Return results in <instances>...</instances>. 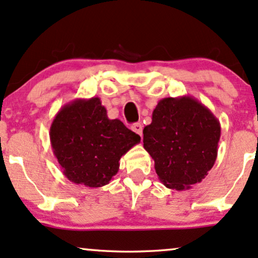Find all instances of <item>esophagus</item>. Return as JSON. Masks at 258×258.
I'll use <instances>...</instances> for the list:
<instances>
[{"instance_id":"34e87169","label":"esophagus","mask_w":258,"mask_h":258,"mask_svg":"<svg viewBox=\"0 0 258 258\" xmlns=\"http://www.w3.org/2000/svg\"><path fill=\"white\" fill-rule=\"evenodd\" d=\"M132 130L142 138V124H141V123H135V124H133V125H132Z\"/></svg>"}]
</instances>
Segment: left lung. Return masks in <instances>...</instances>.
<instances>
[{
	"label": "left lung",
	"instance_id": "obj_1",
	"mask_svg": "<svg viewBox=\"0 0 258 258\" xmlns=\"http://www.w3.org/2000/svg\"><path fill=\"white\" fill-rule=\"evenodd\" d=\"M221 126L217 117L189 95L164 98L144 129V147L168 189L185 190L208 174L218 157Z\"/></svg>",
	"mask_w": 258,
	"mask_h": 258
}]
</instances>
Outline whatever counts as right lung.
Instances as JSON below:
<instances>
[{"instance_id":"obj_1","label":"right lung","mask_w":258,"mask_h":258,"mask_svg":"<svg viewBox=\"0 0 258 258\" xmlns=\"http://www.w3.org/2000/svg\"><path fill=\"white\" fill-rule=\"evenodd\" d=\"M141 138L119 119H110L98 97L75 99L57 112L50 126L53 154L75 184L100 187L118 172L119 160Z\"/></svg>"}]
</instances>
